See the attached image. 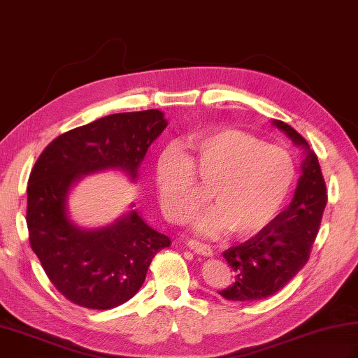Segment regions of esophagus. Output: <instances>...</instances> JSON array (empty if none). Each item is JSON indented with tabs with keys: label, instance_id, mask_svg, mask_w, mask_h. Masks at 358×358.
<instances>
[{
	"label": "esophagus",
	"instance_id": "1",
	"mask_svg": "<svg viewBox=\"0 0 358 358\" xmlns=\"http://www.w3.org/2000/svg\"><path fill=\"white\" fill-rule=\"evenodd\" d=\"M187 246H189V248H190L192 251L196 252V254L204 255V257H212V255H213L212 246L207 245V243H201V242H198V241H195V239L187 241Z\"/></svg>",
	"mask_w": 358,
	"mask_h": 358
}]
</instances>
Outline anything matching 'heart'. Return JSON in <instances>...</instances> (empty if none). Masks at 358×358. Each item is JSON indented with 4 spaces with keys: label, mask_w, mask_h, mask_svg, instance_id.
<instances>
[{
    "label": "heart",
    "mask_w": 358,
    "mask_h": 358,
    "mask_svg": "<svg viewBox=\"0 0 358 358\" xmlns=\"http://www.w3.org/2000/svg\"><path fill=\"white\" fill-rule=\"evenodd\" d=\"M196 178L210 186L216 203L196 219V231L219 236L233 228L245 237L277 215L295 180V163L281 146L242 130L192 136L189 157L169 146L155 164V190L171 222H189L204 203Z\"/></svg>",
    "instance_id": "heart-1"
}]
</instances>
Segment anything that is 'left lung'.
<instances>
[{
  "instance_id": "8db88e82",
  "label": "left lung",
  "mask_w": 358,
  "mask_h": 358,
  "mask_svg": "<svg viewBox=\"0 0 358 358\" xmlns=\"http://www.w3.org/2000/svg\"><path fill=\"white\" fill-rule=\"evenodd\" d=\"M273 124L306 148L307 157L289 207L250 241L222 252L236 273L231 286L219 292L228 301L264 299L286 286L306 266L327 206V186L316 154L290 125Z\"/></svg>"
}]
</instances>
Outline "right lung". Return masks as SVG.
Masks as SVG:
<instances>
[{
    "instance_id": "add662e5",
    "label": "right lung",
    "mask_w": 358,
    "mask_h": 358,
    "mask_svg": "<svg viewBox=\"0 0 358 358\" xmlns=\"http://www.w3.org/2000/svg\"><path fill=\"white\" fill-rule=\"evenodd\" d=\"M168 122L157 108L116 113L57 136L41 152L27 186V228L45 273L72 304L110 310L136 295L168 236L131 212L96 231L74 227L66 194L78 176L119 168L137 177L151 143Z\"/></svg>"
}]
</instances>
